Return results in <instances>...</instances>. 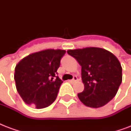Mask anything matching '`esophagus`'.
<instances>
[{"mask_svg":"<svg viewBox=\"0 0 131 131\" xmlns=\"http://www.w3.org/2000/svg\"><path fill=\"white\" fill-rule=\"evenodd\" d=\"M78 80V78H77V77H74V78H73V80H70V82H73H73H77Z\"/></svg>","mask_w":131,"mask_h":131,"instance_id":"1","label":"esophagus"}]
</instances>
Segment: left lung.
I'll return each mask as SVG.
<instances>
[{
    "instance_id": "8db88e82",
    "label": "left lung",
    "mask_w": 131,
    "mask_h": 131,
    "mask_svg": "<svg viewBox=\"0 0 131 131\" xmlns=\"http://www.w3.org/2000/svg\"><path fill=\"white\" fill-rule=\"evenodd\" d=\"M67 53L82 67L84 91L78 98L87 107H103L116 96L122 83V67L110 51L99 47L69 49Z\"/></svg>"
}]
</instances>
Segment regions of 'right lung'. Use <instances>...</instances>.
<instances>
[{
	"instance_id": "right-lung-1",
	"label": "right lung",
	"mask_w": 131,
	"mask_h": 131,
	"mask_svg": "<svg viewBox=\"0 0 131 131\" xmlns=\"http://www.w3.org/2000/svg\"><path fill=\"white\" fill-rule=\"evenodd\" d=\"M65 53L63 49H45L31 53L17 63L14 80L26 103L42 109L54 102L63 82L56 74Z\"/></svg>"
}]
</instances>
